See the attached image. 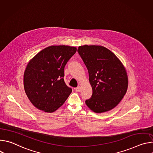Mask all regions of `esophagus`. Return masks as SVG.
<instances>
[{"mask_svg":"<svg viewBox=\"0 0 153 153\" xmlns=\"http://www.w3.org/2000/svg\"><path fill=\"white\" fill-rule=\"evenodd\" d=\"M80 86H77V88H75V90H76V91H77V92H80Z\"/></svg>","mask_w":153,"mask_h":153,"instance_id":"34e87169","label":"esophagus"}]
</instances>
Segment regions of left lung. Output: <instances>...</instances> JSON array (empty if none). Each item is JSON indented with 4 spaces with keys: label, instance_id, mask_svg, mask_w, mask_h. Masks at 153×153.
<instances>
[{
    "label": "left lung",
    "instance_id": "8db88e82",
    "mask_svg": "<svg viewBox=\"0 0 153 153\" xmlns=\"http://www.w3.org/2000/svg\"><path fill=\"white\" fill-rule=\"evenodd\" d=\"M77 52L88 69L93 94L86 105L96 113L110 111L125 94L128 77L116 56L102 46L83 45Z\"/></svg>",
    "mask_w": 153,
    "mask_h": 153
}]
</instances>
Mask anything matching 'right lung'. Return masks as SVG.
<instances>
[{
    "mask_svg": "<svg viewBox=\"0 0 153 153\" xmlns=\"http://www.w3.org/2000/svg\"><path fill=\"white\" fill-rule=\"evenodd\" d=\"M76 50L70 46H50L37 54L27 65L24 76L25 91L39 110L54 112L71 94L72 89L64 81V68Z\"/></svg>",
    "mask_w": 153,
    "mask_h": 153,
    "instance_id": "right-lung-1",
    "label": "right lung"
}]
</instances>
